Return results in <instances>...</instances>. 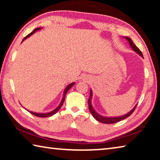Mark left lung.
<instances>
[{
    "label": "left lung",
    "instance_id": "left-lung-1",
    "mask_svg": "<svg viewBox=\"0 0 160 160\" xmlns=\"http://www.w3.org/2000/svg\"><path fill=\"white\" fill-rule=\"evenodd\" d=\"M123 38H125V39L128 41V44L130 45V47L132 48V50H133L135 53L138 54L139 56H141L142 58H143V56H142V53L140 50L135 45V44L133 42H132V39L131 38H129L128 37H123ZM92 90L90 89V98L88 99V105H89V109H90V112L92 113V115L93 117L96 119L97 121H99V122L103 123H107V124H109V123H114L116 122H118V121H122L123 119H125L126 118H128V116H131L132 112H134V110L135 109V108L137 107V104L135 105V106L132 108V109L128 112L127 113L122 116H113V117H108V116H104L101 114H99V113H97L95 110L94 109V108L92 107Z\"/></svg>",
    "mask_w": 160,
    "mask_h": 160
}]
</instances>
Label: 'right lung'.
<instances>
[{"label":"right lung","instance_id":"1","mask_svg":"<svg viewBox=\"0 0 160 160\" xmlns=\"http://www.w3.org/2000/svg\"><path fill=\"white\" fill-rule=\"evenodd\" d=\"M42 29L41 28H37L35 29L33 32H32L31 33H29V34L28 35V36H26L25 38H24L22 41V42L25 41V40L26 39H28V38L30 37L31 35L34 34L35 33V32H36L37 31H38V30H40V29ZM75 82H72V83H70V84H69V85L66 87V88H65V90H64V91H63V98H62L61 101V102H60V104H59L58 106L57 107H56L55 109H53V111H51V112H47V113H37V112H31V111H29V110H28V112H29V113H31L32 114H33V115L36 116H38V117H49V116H51L54 115L56 112H58V111L59 109H61V107L63 106V102H64V100H65V97H66V94H67V92H68V90H70V89L71 88V87H72V85H74V84H75Z\"/></svg>","mask_w":160,"mask_h":160}]
</instances>
